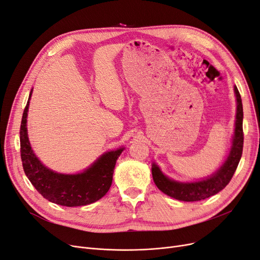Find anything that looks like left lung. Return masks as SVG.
Wrapping results in <instances>:
<instances>
[{
    "label": "left lung",
    "mask_w": 260,
    "mask_h": 260,
    "mask_svg": "<svg viewBox=\"0 0 260 260\" xmlns=\"http://www.w3.org/2000/svg\"><path fill=\"white\" fill-rule=\"evenodd\" d=\"M234 90L237 101L235 131L232 141V147L225 162L207 178L191 182H181L171 179L164 175L159 166L153 162L151 165L152 178L158 189L164 194L182 202H197L215 195L230 183L237 170V166L240 162L243 149L242 100L237 86L234 87Z\"/></svg>",
    "instance_id": "1"
}]
</instances>
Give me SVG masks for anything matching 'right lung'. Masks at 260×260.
Listing matches in <instances>:
<instances>
[{"instance_id": "obj_1", "label": "right lung", "mask_w": 260, "mask_h": 260, "mask_svg": "<svg viewBox=\"0 0 260 260\" xmlns=\"http://www.w3.org/2000/svg\"><path fill=\"white\" fill-rule=\"evenodd\" d=\"M29 92L20 127L21 160L26 177L46 200L60 206L78 207L95 203L110 190L114 168L124 147L107 151L86 170L78 174H61L50 170L36 157L27 136Z\"/></svg>"}]
</instances>
